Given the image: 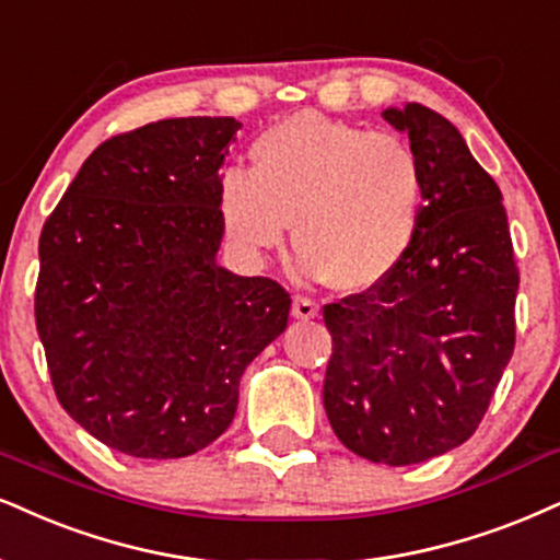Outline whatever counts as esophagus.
Segmentation results:
<instances>
[{
    "label": "esophagus",
    "instance_id": "esophagus-1",
    "mask_svg": "<svg viewBox=\"0 0 560 560\" xmlns=\"http://www.w3.org/2000/svg\"><path fill=\"white\" fill-rule=\"evenodd\" d=\"M293 316H295V319H316V316H319V306H316L312 299L295 295V299H293Z\"/></svg>",
    "mask_w": 560,
    "mask_h": 560
}]
</instances>
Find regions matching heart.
<instances>
[{
	"label": "heart",
	"instance_id": "heart-1",
	"mask_svg": "<svg viewBox=\"0 0 560 560\" xmlns=\"http://www.w3.org/2000/svg\"><path fill=\"white\" fill-rule=\"evenodd\" d=\"M254 171L228 165L218 210L248 254L293 238L301 269L337 291L382 285L416 244L428 171L410 140L316 112L288 116L252 142Z\"/></svg>",
	"mask_w": 560,
	"mask_h": 560
}]
</instances>
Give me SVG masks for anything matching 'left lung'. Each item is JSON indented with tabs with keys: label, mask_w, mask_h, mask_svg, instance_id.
<instances>
[{
	"label": "left lung",
	"mask_w": 560,
	"mask_h": 560,
	"mask_svg": "<svg viewBox=\"0 0 560 560\" xmlns=\"http://www.w3.org/2000/svg\"><path fill=\"white\" fill-rule=\"evenodd\" d=\"M428 171L418 238L382 285L324 306V410L358 457L418 465L465 444L514 353L520 269L501 189L444 116L382 114Z\"/></svg>",
	"instance_id": "left-lung-1"
}]
</instances>
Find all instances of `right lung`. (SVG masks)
Returning a JSON list of instances; mask_svg holds the SVG:
<instances>
[{
    "instance_id": "1",
    "label": "right lung",
    "mask_w": 560,
    "mask_h": 560,
    "mask_svg": "<svg viewBox=\"0 0 560 560\" xmlns=\"http://www.w3.org/2000/svg\"><path fill=\"white\" fill-rule=\"evenodd\" d=\"M241 121L144 124L93 150L40 231L36 327L74 423L140 459L189 457L231 425L246 365L291 295L218 265V178Z\"/></svg>"
}]
</instances>
